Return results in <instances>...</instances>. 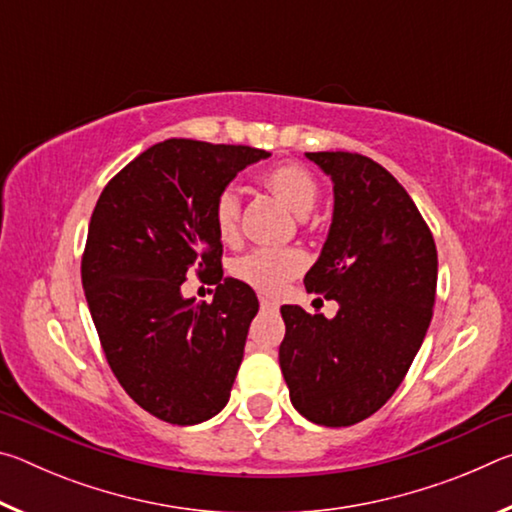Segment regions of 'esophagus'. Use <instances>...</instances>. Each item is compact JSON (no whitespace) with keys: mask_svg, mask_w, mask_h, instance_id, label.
<instances>
[{"mask_svg":"<svg viewBox=\"0 0 512 512\" xmlns=\"http://www.w3.org/2000/svg\"><path fill=\"white\" fill-rule=\"evenodd\" d=\"M259 305H262V309H266V311H277V302L268 300L264 296H259Z\"/></svg>","mask_w":512,"mask_h":512,"instance_id":"34e87169","label":"esophagus"}]
</instances>
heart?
Instances as JSON below:
<instances>
[{
  "label": "heart",
  "mask_w": 512,
  "mask_h": 512,
  "mask_svg": "<svg viewBox=\"0 0 512 512\" xmlns=\"http://www.w3.org/2000/svg\"><path fill=\"white\" fill-rule=\"evenodd\" d=\"M262 185L277 201H282L293 214L307 216L318 201V183L300 164H275L262 173ZM214 228L221 241L232 244L239 237L241 196L235 187H223L212 205ZM307 266V257L298 248H257L237 257L230 264L235 280L262 293H280L287 282L298 277Z\"/></svg>",
  "instance_id": "b5f03b06"
}]
</instances>
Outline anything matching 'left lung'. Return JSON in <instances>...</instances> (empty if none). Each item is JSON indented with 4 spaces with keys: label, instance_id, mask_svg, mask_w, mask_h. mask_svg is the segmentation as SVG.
Instances as JSON below:
<instances>
[{
    "label": "left lung",
    "instance_id": "left-lung-1",
    "mask_svg": "<svg viewBox=\"0 0 512 512\" xmlns=\"http://www.w3.org/2000/svg\"><path fill=\"white\" fill-rule=\"evenodd\" d=\"M334 183V214L309 293L339 302L334 318L284 305L280 368L291 404L323 427H350L402 384L427 334L438 282L429 225L406 189L359 153H307Z\"/></svg>",
    "mask_w": 512,
    "mask_h": 512
}]
</instances>
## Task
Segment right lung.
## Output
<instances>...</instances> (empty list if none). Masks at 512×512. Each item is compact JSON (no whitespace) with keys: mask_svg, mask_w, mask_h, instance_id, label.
<instances>
[{"mask_svg":"<svg viewBox=\"0 0 512 512\" xmlns=\"http://www.w3.org/2000/svg\"><path fill=\"white\" fill-rule=\"evenodd\" d=\"M268 155L173 137L128 162L92 212L81 280L101 348L124 391L169 424L205 422L230 400L259 302L223 277L212 205ZM187 270L215 277L210 306L182 298Z\"/></svg>","mask_w":512,"mask_h":512,"instance_id":"1","label":"right lung"}]
</instances>
